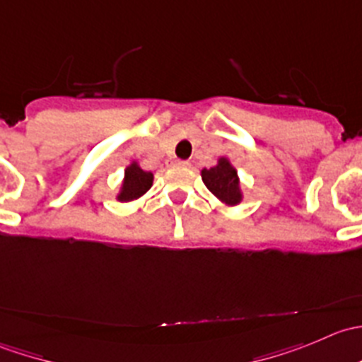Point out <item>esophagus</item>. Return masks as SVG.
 I'll return each instance as SVG.
<instances>
[{
  "mask_svg": "<svg viewBox=\"0 0 362 362\" xmlns=\"http://www.w3.org/2000/svg\"><path fill=\"white\" fill-rule=\"evenodd\" d=\"M173 166H182V168H185V166H189V163H187V160L175 159V160H173Z\"/></svg>",
  "mask_w": 362,
  "mask_h": 362,
  "instance_id": "34e87169",
  "label": "esophagus"
}]
</instances>
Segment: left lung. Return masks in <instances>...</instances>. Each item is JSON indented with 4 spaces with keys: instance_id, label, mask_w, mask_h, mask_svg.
<instances>
[{
    "instance_id": "left-lung-1",
    "label": "left lung",
    "mask_w": 362,
    "mask_h": 362,
    "mask_svg": "<svg viewBox=\"0 0 362 362\" xmlns=\"http://www.w3.org/2000/svg\"><path fill=\"white\" fill-rule=\"evenodd\" d=\"M202 178L208 191L217 196L221 202L236 204L242 199L238 175H236V170L229 164L228 159H221L217 166L210 168V170H203Z\"/></svg>"
}]
</instances>
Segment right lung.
Returning <instances> with one entry per match:
<instances>
[{
	"label": "right lung",
	"instance_id": "add662e5",
	"mask_svg": "<svg viewBox=\"0 0 362 362\" xmlns=\"http://www.w3.org/2000/svg\"><path fill=\"white\" fill-rule=\"evenodd\" d=\"M152 185V173L151 171H144L136 163L131 164L124 175L122 191H120L119 199L120 202H131V199L140 198L141 194L151 189Z\"/></svg>",
	"mask_w": 362,
	"mask_h": 362
}]
</instances>
